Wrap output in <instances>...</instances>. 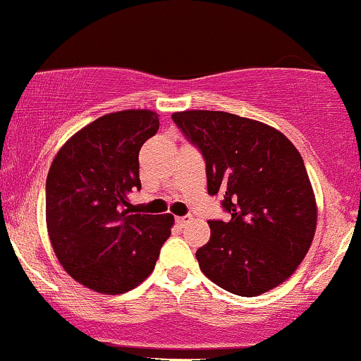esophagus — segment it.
Here are the masks:
<instances>
[{"label":"esophagus","mask_w":361,"mask_h":361,"mask_svg":"<svg viewBox=\"0 0 361 361\" xmlns=\"http://www.w3.org/2000/svg\"><path fill=\"white\" fill-rule=\"evenodd\" d=\"M188 222H190V215H185V217H176V224L180 227H185Z\"/></svg>","instance_id":"esophagus-1"}]
</instances>
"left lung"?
I'll list each match as a JSON object with an SVG mask.
<instances>
[{"instance_id":"left-lung-1","label":"left lung","mask_w":361,"mask_h":361,"mask_svg":"<svg viewBox=\"0 0 361 361\" xmlns=\"http://www.w3.org/2000/svg\"><path fill=\"white\" fill-rule=\"evenodd\" d=\"M204 154L209 195H224L229 222L210 221L197 251L219 287L256 297L293 275L317 226V204L300 152L280 130L227 111L171 115Z\"/></svg>"}]
</instances>
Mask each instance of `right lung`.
<instances>
[{"instance_id": "obj_1", "label": "right lung", "mask_w": 361, "mask_h": 361, "mask_svg": "<svg viewBox=\"0 0 361 361\" xmlns=\"http://www.w3.org/2000/svg\"><path fill=\"white\" fill-rule=\"evenodd\" d=\"M159 128L151 110L106 114L78 130L54 157L45 221L57 259L81 285L105 295L128 292L154 270L171 234V214H134L139 151Z\"/></svg>"}]
</instances>
